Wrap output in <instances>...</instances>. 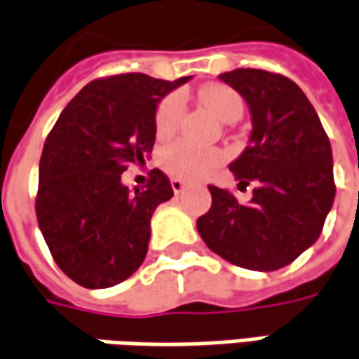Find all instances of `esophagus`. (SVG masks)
Masks as SVG:
<instances>
[{
	"label": "esophagus",
	"mask_w": 359,
	"mask_h": 359,
	"mask_svg": "<svg viewBox=\"0 0 359 359\" xmlns=\"http://www.w3.org/2000/svg\"><path fill=\"white\" fill-rule=\"evenodd\" d=\"M170 187H172V191L175 193H180V191H184V187H187V182L180 179H172L170 180Z\"/></svg>",
	"instance_id": "34e87169"
}]
</instances>
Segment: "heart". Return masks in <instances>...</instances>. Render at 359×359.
Segmentation results:
<instances>
[{"instance_id": "obj_1", "label": "heart", "mask_w": 359, "mask_h": 359, "mask_svg": "<svg viewBox=\"0 0 359 359\" xmlns=\"http://www.w3.org/2000/svg\"><path fill=\"white\" fill-rule=\"evenodd\" d=\"M198 98L210 110L226 122H235L243 114V98L225 84H209L198 90ZM184 114V98L179 92L166 94L158 102L154 112V130L158 138H168L177 133ZM225 161V152L219 149L196 147L187 140H177L161 149L158 163L166 172L177 179H198L205 177L217 164Z\"/></svg>"}]
</instances>
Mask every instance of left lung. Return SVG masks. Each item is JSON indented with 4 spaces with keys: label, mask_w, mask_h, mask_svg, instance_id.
Returning a JSON list of instances; mask_svg holds the SVG:
<instances>
[{
    "label": "left lung",
    "mask_w": 359,
    "mask_h": 359,
    "mask_svg": "<svg viewBox=\"0 0 359 359\" xmlns=\"http://www.w3.org/2000/svg\"><path fill=\"white\" fill-rule=\"evenodd\" d=\"M249 104L251 144L231 164L239 187L255 184L241 205L209 184L210 209L196 229L229 263L275 271L318 241L335 196L330 138L302 88L281 74L253 68L221 74Z\"/></svg>",
    "instance_id": "1"
}]
</instances>
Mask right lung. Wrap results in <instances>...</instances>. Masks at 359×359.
Segmentation results:
<instances>
[{"instance_id":"add662e5","label":"right lung","mask_w":359,"mask_h":359,"mask_svg":"<svg viewBox=\"0 0 359 359\" xmlns=\"http://www.w3.org/2000/svg\"><path fill=\"white\" fill-rule=\"evenodd\" d=\"M187 80L147 74L92 80L48 134L36 215L57 267L78 285L112 287L147 257L152 212L172 196V187L158 168L134 193L120 177L152 152L156 104Z\"/></svg>"}]
</instances>
